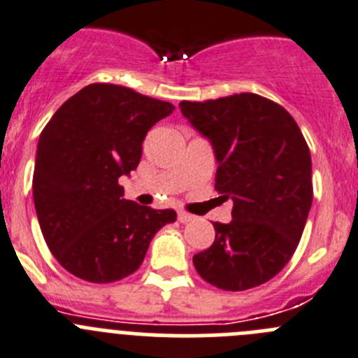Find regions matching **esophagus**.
Returning a JSON list of instances; mask_svg holds the SVG:
<instances>
[{"label": "esophagus", "mask_w": 358, "mask_h": 358, "mask_svg": "<svg viewBox=\"0 0 358 358\" xmlns=\"http://www.w3.org/2000/svg\"><path fill=\"white\" fill-rule=\"evenodd\" d=\"M192 219H194V215H190V213L183 212V210H180L178 212V220L180 222H183V224H185V222H190Z\"/></svg>", "instance_id": "esophagus-1"}]
</instances>
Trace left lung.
<instances>
[{"label": "left lung", "instance_id": "1", "mask_svg": "<svg viewBox=\"0 0 358 358\" xmlns=\"http://www.w3.org/2000/svg\"><path fill=\"white\" fill-rule=\"evenodd\" d=\"M183 116L212 141L215 190L233 199L229 224L194 255L199 275L226 292L256 288L292 259L310 203V153L293 116L273 100L236 93L180 102Z\"/></svg>", "mask_w": 358, "mask_h": 358}]
</instances>
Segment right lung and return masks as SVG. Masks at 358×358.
Masks as SVG:
<instances>
[{
	"mask_svg": "<svg viewBox=\"0 0 358 358\" xmlns=\"http://www.w3.org/2000/svg\"><path fill=\"white\" fill-rule=\"evenodd\" d=\"M173 103L109 83L70 96L43 127L33 199L40 229L59 265L88 282H116L139 268L175 210L123 199L120 176L138 168L145 136Z\"/></svg>",
	"mask_w": 358,
	"mask_h": 358,
	"instance_id": "add662e5",
	"label": "right lung"
}]
</instances>
